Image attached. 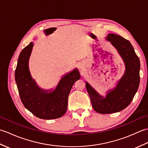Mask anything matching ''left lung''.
Returning a JSON list of instances; mask_svg holds the SVG:
<instances>
[{
    "label": "left lung",
    "mask_w": 148,
    "mask_h": 148,
    "mask_svg": "<svg viewBox=\"0 0 148 148\" xmlns=\"http://www.w3.org/2000/svg\"><path fill=\"white\" fill-rule=\"evenodd\" d=\"M106 39L121 56L125 65V71L115 88L108 90L106 97L100 95L86 82L93 108L100 114H111L126 108L134 99L140 83V60L131 43L114 34H109Z\"/></svg>",
    "instance_id": "1"
}]
</instances>
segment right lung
Returning a JSON list of instances; mask_svg holds the SVG:
<instances>
[{"label":"right lung","mask_w":148,"mask_h":148,"mask_svg":"<svg viewBox=\"0 0 148 148\" xmlns=\"http://www.w3.org/2000/svg\"><path fill=\"white\" fill-rule=\"evenodd\" d=\"M34 46L31 42L19 55L15 70V81L23 106L37 118L53 119L60 118L67 111L68 97L74 83L80 79L77 68L66 74L55 88L44 90L31 76L29 58Z\"/></svg>","instance_id":"right-lung-1"}]
</instances>
